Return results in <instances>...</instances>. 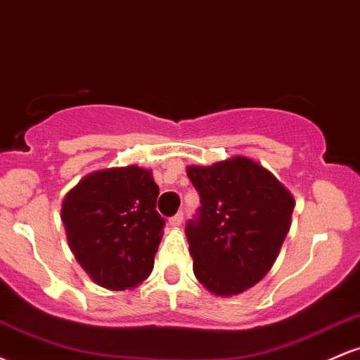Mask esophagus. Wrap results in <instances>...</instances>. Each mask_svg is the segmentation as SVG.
Instances as JSON below:
<instances>
[{
    "instance_id": "esophagus-1",
    "label": "esophagus",
    "mask_w": 360,
    "mask_h": 360,
    "mask_svg": "<svg viewBox=\"0 0 360 360\" xmlns=\"http://www.w3.org/2000/svg\"><path fill=\"white\" fill-rule=\"evenodd\" d=\"M183 213H177L174 217L169 218V225L171 226H181V223H183Z\"/></svg>"
}]
</instances>
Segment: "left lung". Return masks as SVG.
I'll use <instances>...</instances> for the list:
<instances>
[{
    "label": "left lung",
    "instance_id": "obj_1",
    "mask_svg": "<svg viewBox=\"0 0 360 360\" xmlns=\"http://www.w3.org/2000/svg\"><path fill=\"white\" fill-rule=\"evenodd\" d=\"M201 206L186 223L193 271L208 291L233 296L257 284L289 232L295 200L247 157L188 167Z\"/></svg>",
    "mask_w": 360,
    "mask_h": 360
}]
</instances>
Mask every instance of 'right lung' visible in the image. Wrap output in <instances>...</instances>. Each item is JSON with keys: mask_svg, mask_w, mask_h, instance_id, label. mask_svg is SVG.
Instances as JSON below:
<instances>
[{"mask_svg": "<svg viewBox=\"0 0 360 360\" xmlns=\"http://www.w3.org/2000/svg\"><path fill=\"white\" fill-rule=\"evenodd\" d=\"M157 196L152 172L139 166L93 172L68 193L69 247L94 283L123 291L148 278L166 225Z\"/></svg>", "mask_w": 360, "mask_h": 360, "instance_id": "1", "label": "right lung"}]
</instances>
